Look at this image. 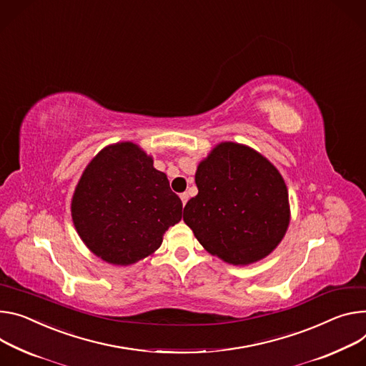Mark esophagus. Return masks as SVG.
Segmentation results:
<instances>
[{"label":"esophagus","instance_id":"esophagus-1","mask_svg":"<svg viewBox=\"0 0 366 366\" xmlns=\"http://www.w3.org/2000/svg\"><path fill=\"white\" fill-rule=\"evenodd\" d=\"M179 197H181V202H182V204L185 206V204H187V202H188V194H187V192H182Z\"/></svg>","mask_w":366,"mask_h":366}]
</instances>
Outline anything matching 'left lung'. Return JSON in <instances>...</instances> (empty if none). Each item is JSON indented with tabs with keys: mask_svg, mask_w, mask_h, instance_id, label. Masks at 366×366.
<instances>
[{
	"mask_svg": "<svg viewBox=\"0 0 366 366\" xmlns=\"http://www.w3.org/2000/svg\"><path fill=\"white\" fill-rule=\"evenodd\" d=\"M198 194L184 222L222 261L249 265L270 255L290 223L289 192L276 166L249 146L222 142L198 163Z\"/></svg>",
	"mask_w": 366,
	"mask_h": 366,
	"instance_id": "8db88e82",
	"label": "left lung"
}]
</instances>
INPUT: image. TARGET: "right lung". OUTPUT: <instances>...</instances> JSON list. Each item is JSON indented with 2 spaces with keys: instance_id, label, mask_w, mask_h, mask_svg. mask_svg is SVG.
Masks as SVG:
<instances>
[{
  "instance_id": "add662e5",
  "label": "right lung",
  "mask_w": 366,
  "mask_h": 366,
  "mask_svg": "<svg viewBox=\"0 0 366 366\" xmlns=\"http://www.w3.org/2000/svg\"><path fill=\"white\" fill-rule=\"evenodd\" d=\"M71 217L83 244L114 265H131L159 249L182 217L181 198L139 144L119 142L99 152L83 171Z\"/></svg>"
}]
</instances>
